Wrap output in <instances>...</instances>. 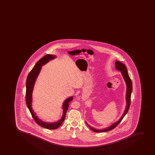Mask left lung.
<instances>
[{
	"instance_id": "left-lung-1",
	"label": "left lung",
	"mask_w": 155,
	"mask_h": 155,
	"mask_svg": "<svg viewBox=\"0 0 155 155\" xmlns=\"http://www.w3.org/2000/svg\"><path fill=\"white\" fill-rule=\"evenodd\" d=\"M115 67L117 70H119L121 72L122 74L123 75V78H124L126 85H127V91H126V102H127V106H126L125 111L124 112L123 116H122L121 118L119 119V120L116 123L112 124V125L110 126V127H108L107 128L104 129L102 130H97V129H95L91 127L89 125L87 124L88 127L91 128V130H92L95 132H104L110 131V130H112L113 129L115 128L121 122L125 115L127 114V112L128 111L130 107V104H131V93L132 91V83L131 78L129 76L127 68L125 66V64H123L120 61H117L115 62Z\"/></svg>"
}]
</instances>
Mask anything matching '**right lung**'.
<instances>
[{"label": "right lung", "instance_id": "obj_1", "mask_svg": "<svg viewBox=\"0 0 155 155\" xmlns=\"http://www.w3.org/2000/svg\"><path fill=\"white\" fill-rule=\"evenodd\" d=\"M56 57L54 55L48 54L44 56L43 57L39 60L38 62L33 67V68H32L29 74H28V77L27 78L26 83V102L27 106L28 107L32 117L35 120L37 124H38L39 125L45 128L51 129V130L57 129L63 123L66 117V113L69 106V102L73 100V96L66 99L64 103H63V115L61 119L58 121L53 123H46L42 121L40 119H39L37 116L35 115V113H34L33 110H32L31 103H32V94L34 85L35 84L37 78L38 77V74L40 71L41 66L46 64L50 60L54 59Z\"/></svg>", "mask_w": 155, "mask_h": 155}]
</instances>
